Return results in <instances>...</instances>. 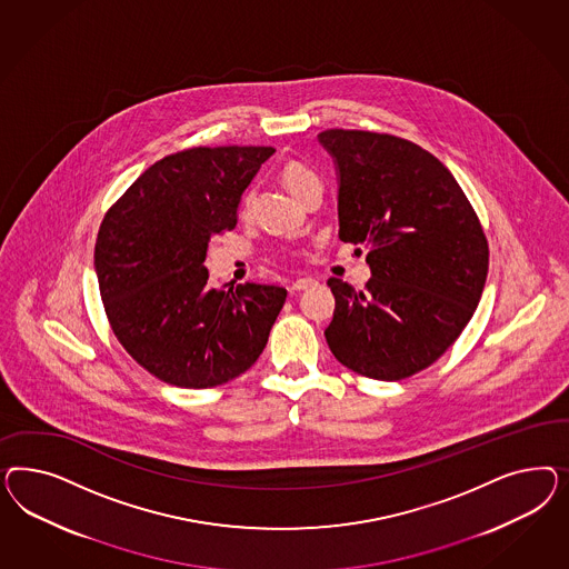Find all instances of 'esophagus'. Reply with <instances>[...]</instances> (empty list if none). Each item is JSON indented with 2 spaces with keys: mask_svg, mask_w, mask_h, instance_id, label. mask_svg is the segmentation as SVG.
<instances>
[{
  "mask_svg": "<svg viewBox=\"0 0 569 569\" xmlns=\"http://www.w3.org/2000/svg\"><path fill=\"white\" fill-rule=\"evenodd\" d=\"M312 286H317V281L312 279V277H300V279H296L292 286H290V290L292 292H300V290H309Z\"/></svg>",
  "mask_w": 569,
  "mask_h": 569,
  "instance_id": "obj_1",
  "label": "esophagus"
}]
</instances>
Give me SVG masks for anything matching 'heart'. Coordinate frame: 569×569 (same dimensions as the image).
I'll use <instances>...</instances> for the list:
<instances>
[{
  "instance_id": "b5f03b06",
  "label": "heart",
  "mask_w": 569,
  "mask_h": 569,
  "mask_svg": "<svg viewBox=\"0 0 569 569\" xmlns=\"http://www.w3.org/2000/svg\"><path fill=\"white\" fill-rule=\"evenodd\" d=\"M279 179L281 183L292 191L293 196L298 200H302L312 188H319L321 186V179L319 174L310 169L309 164L300 162V160H286L279 169ZM252 200H254V191L248 190L240 200V212L246 214L250 207H252Z\"/></svg>"
}]
</instances>
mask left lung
<instances>
[{"instance_id": "1", "label": "left lung", "mask_w": 569, "mask_h": 569, "mask_svg": "<svg viewBox=\"0 0 569 569\" xmlns=\"http://www.w3.org/2000/svg\"><path fill=\"white\" fill-rule=\"evenodd\" d=\"M319 141L340 177V240L362 243L371 279L331 277L326 340L355 373L398 381L438 361L482 296L488 240L447 167L409 139L328 129Z\"/></svg>"}]
</instances>
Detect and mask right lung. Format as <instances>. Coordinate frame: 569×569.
<instances>
[{
	"label": "right lung",
	"mask_w": 569,
	"mask_h": 569,
	"mask_svg": "<svg viewBox=\"0 0 569 569\" xmlns=\"http://www.w3.org/2000/svg\"><path fill=\"white\" fill-rule=\"evenodd\" d=\"M269 146L190 148L139 174L103 217L93 264L103 310L136 361L179 388L248 371L269 340L286 288L208 286V241L238 223L241 193Z\"/></svg>",
	"instance_id": "right-lung-1"
}]
</instances>
